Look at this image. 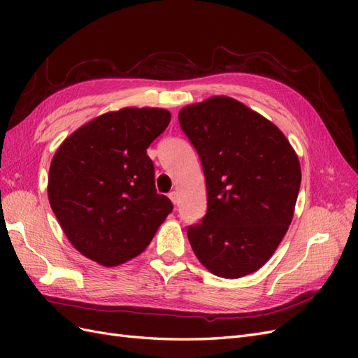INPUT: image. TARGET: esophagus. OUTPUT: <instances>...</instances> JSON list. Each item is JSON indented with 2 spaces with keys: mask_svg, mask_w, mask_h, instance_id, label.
Wrapping results in <instances>:
<instances>
[{
  "mask_svg": "<svg viewBox=\"0 0 358 358\" xmlns=\"http://www.w3.org/2000/svg\"><path fill=\"white\" fill-rule=\"evenodd\" d=\"M169 199L171 200L173 204H176V203H178V192H176V191H171V192L169 194Z\"/></svg>",
  "mask_w": 358,
  "mask_h": 358,
  "instance_id": "obj_1",
  "label": "esophagus"
}]
</instances>
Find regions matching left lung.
Wrapping results in <instances>:
<instances>
[{
	"mask_svg": "<svg viewBox=\"0 0 358 358\" xmlns=\"http://www.w3.org/2000/svg\"><path fill=\"white\" fill-rule=\"evenodd\" d=\"M208 191L201 222L188 227L199 262L216 276L254 273L273 255L294 215L300 162L280 129L230 96L179 112Z\"/></svg>",
	"mask_w": 358,
	"mask_h": 358,
	"instance_id": "1",
	"label": "left lung"
}]
</instances>
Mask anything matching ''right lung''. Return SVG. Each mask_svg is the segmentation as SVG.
<instances>
[{
    "instance_id": "add662e5",
    "label": "right lung",
    "mask_w": 358,
    "mask_h": 358,
    "mask_svg": "<svg viewBox=\"0 0 358 358\" xmlns=\"http://www.w3.org/2000/svg\"><path fill=\"white\" fill-rule=\"evenodd\" d=\"M170 112L125 107L80 127L57 150L48 196L61 229L80 254L103 266L134 258L173 210L155 189L146 149Z\"/></svg>"
}]
</instances>
